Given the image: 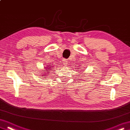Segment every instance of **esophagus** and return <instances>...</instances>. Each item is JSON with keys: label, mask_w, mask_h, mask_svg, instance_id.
<instances>
[{"label": "esophagus", "mask_w": 130, "mask_h": 130, "mask_svg": "<svg viewBox=\"0 0 130 130\" xmlns=\"http://www.w3.org/2000/svg\"><path fill=\"white\" fill-rule=\"evenodd\" d=\"M62 62L63 63V65H64L65 66H67V65H68V60H67V59H63Z\"/></svg>", "instance_id": "34e87169"}]
</instances>
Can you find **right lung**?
<instances>
[{
	"label": "right lung",
	"instance_id": "add662e5",
	"mask_svg": "<svg viewBox=\"0 0 130 130\" xmlns=\"http://www.w3.org/2000/svg\"><path fill=\"white\" fill-rule=\"evenodd\" d=\"M48 68H50V67H48ZM46 69L47 70H45V71H48V72H49V69H50L49 68L48 69ZM47 73H48V72H47ZM48 73H50V72ZM41 76H42V75H41Z\"/></svg>",
	"mask_w": 130,
	"mask_h": 130
}]
</instances>
